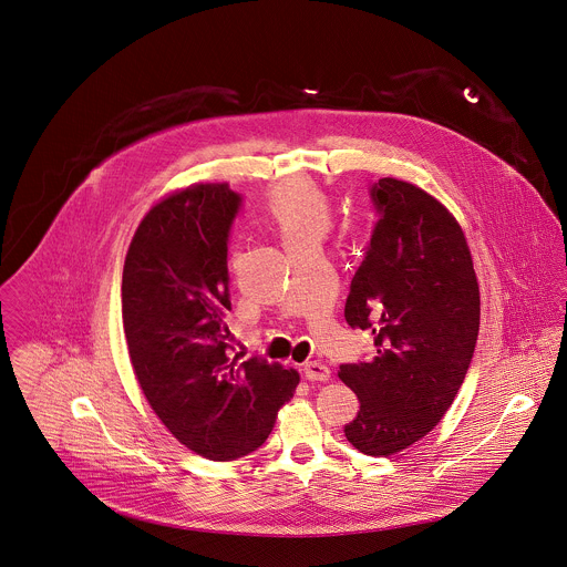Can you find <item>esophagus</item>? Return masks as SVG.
Segmentation results:
<instances>
[{
    "instance_id": "1",
    "label": "esophagus",
    "mask_w": 567,
    "mask_h": 567,
    "mask_svg": "<svg viewBox=\"0 0 567 567\" xmlns=\"http://www.w3.org/2000/svg\"><path fill=\"white\" fill-rule=\"evenodd\" d=\"M305 377L309 378L311 382H326V380H330V370L321 363L311 361L305 365Z\"/></svg>"
}]
</instances>
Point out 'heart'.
Segmentation results:
<instances>
[{
  "mask_svg": "<svg viewBox=\"0 0 567 567\" xmlns=\"http://www.w3.org/2000/svg\"><path fill=\"white\" fill-rule=\"evenodd\" d=\"M262 219L287 252L296 248H321L332 226V206L311 181L293 178L267 190Z\"/></svg>",
  "mask_w": 567,
  "mask_h": 567,
  "instance_id": "1",
  "label": "heart"
}]
</instances>
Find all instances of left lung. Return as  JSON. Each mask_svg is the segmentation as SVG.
<instances>
[{
	"mask_svg": "<svg viewBox=\"0 0 567 567\" xmlns=\"http://www.w3.org/2000/svg\"><path fill=\"white\" fill-rule=\"evenodd\" d=\"M370 244L346 300V321L374 334L370 361L339 378L357 393L346 437L389 456L429 435L461 389L474 357L481 296L465 235L426 190L395 178L370 187Z\"/></svg>",
	"mask_w": 567,
	"mask_h": 567,
	"instance_id": "obj_1",
	"label": "left lung"
}]
</instances>
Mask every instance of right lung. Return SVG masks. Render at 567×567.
Returning a JSON list of instances; mask_svg holds the SVG:
<instances>
[{
  "label": "right lung",
  "instance_id": "right-lung-1",
  "mask_svg": "<svg viewBox=\"0 0 567 567\" xmlns=\"http://www.w3.org/2000/svg\"><path fill=\"white\" fill-rule=\"evenodd\" d=\"M241 204L228 185L169 195L136 228L122 280L136 380L167 431L210 461L262 445L300 380L260 357L230 354L228 241Z\"/></svg>",
  "mask_w": 567,
  "mask_h": 567
}]
</instances>
